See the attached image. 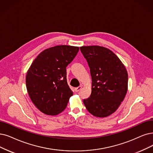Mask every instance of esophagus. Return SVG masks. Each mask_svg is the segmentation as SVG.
Instances as JSON below:
<instances>
[{
  "mask_svg": "<svg viewBox=\"0 0 153 153\" xmlns=\"http://www.w3.org/2000/svg\"><path fill=\"white\" fill-rule=\"evenodd\" d=\"M81 88H82V86H79V87L75 88V91H76V92H78V91H79L81 90Z\"/></svg>",
  "mask_w": 153,
  "mask_h": 153,
  "instance_id": "34e87169",
  "label": "esophagus"
}]
</instances>
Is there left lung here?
I'll return each mask as SVG.
<instances>
[{"label":"left lung","instance_id":"8db88e82","mask_svg":"<svg viewBox=\"0 0 153 153\" xmlns=\"http://www.w3.org/2000/svg\"><path fill=\"white\" fill-rule=\"evenodd\" d=\"M91 76V93L83 100L87 111L97 117L111 115L127 94L128 75L119 58L108 49L99 46L80 47Z\"/></svg>","mask_w":153,"mask_h":153}]
</instances>
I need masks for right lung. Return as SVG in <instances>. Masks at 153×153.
<instances>
[{
	"mask_svg": "<svg viewBox=\"0 0 153 153\" xmlns=\"http://www.w3.org/2000/svg\"><path fill=\"white\" fill-rule=\"evenodd\" d=\"M79 48L60 45L42 51L27 72V92L34 105L46 115H55L65 109L73 91L66 80V68Z\"/></svg>",
	"mask_w": 153,
	"mask_h": 153,
	"instance_id": "obj_1",
	"label": "right lung"
}]
</instances>
